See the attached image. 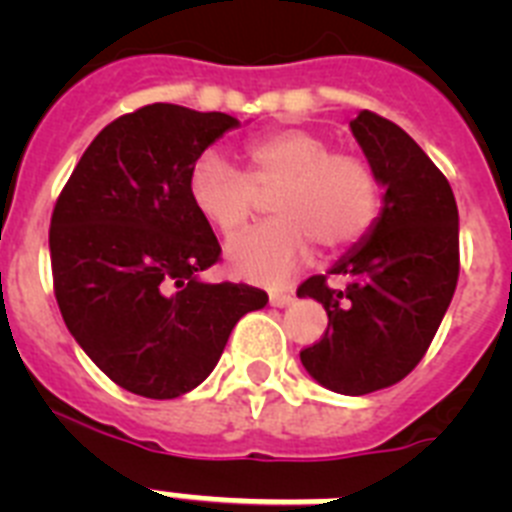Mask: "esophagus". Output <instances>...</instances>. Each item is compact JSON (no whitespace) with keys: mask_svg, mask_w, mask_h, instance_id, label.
<instances>
[{"mask_svg":"<svg viewBox=\"0 0 512 512\" xmlns=\"http://www.w3.org/2000/svg\"><path fill=\"white\" fill-rule=\"evenodd\" d=\"M289 302H292V295H289V292H279V289L269 292V305L271 307H287Z\"/></svg>","mask_w":512,"mask_h":512,"instance_id":"34e87169","label":"esophagus"}]
</instances>
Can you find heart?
Masks as SVG:
<instances>
[{
	"label": "heart",
	"instance_id": "obj_1",
	"mask_svg": "<svg viewBox=\"0 0 512 512\" xmlns=\"http://www.w3.org/2000/svg\"><path fill=\"white\" fill-rule=\"evenodd\" d=\"M269 197L271 217L228 246L233 274L251 282H282L312 251L354 246L372 230L382 187L374 166L302 128L259 135L243 146V171L205 153L189 171V200L202 220L233 238Z\"/></svg>",
	"mask_w": 512,
	"mask_h": 512
}]
</instances>
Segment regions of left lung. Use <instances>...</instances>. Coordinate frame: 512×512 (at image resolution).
I'll use <instances>...</instances> for the list:
<instances>
[{
	"instance_id": "1",
	"label": "left lung",
	"mask_w": 512,
	"mask_h": 512,
	"mask_svg": "<svg viewBox=\"0 0 512 512\" xmlns=\"http://www.w3.org/2000/svg\"><path fill=\"white\" fill-rule=\"evenodd\" d=\"M384 192L369 235L328 273L349 284L333 290L327 274L297 287L328 312V328L302 348V366L341 395L392 387L423 359L459 282V210L446 176L400 125L361 110L351 120Z\"/></svg>"
}]
</instances>
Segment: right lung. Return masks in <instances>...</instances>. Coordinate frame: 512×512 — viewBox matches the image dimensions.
Segmentation results:
<instances>
[{"label": "right lung", "instance_id": "right-lung-1", "mask_svg": "<svg viewBox=\"0 0 512 512\" xmlns=\"http://www.w3.org/2000/svg\"><path fill=\"white\" fill-rule=\"evenodd\" d=\"M238 120L146 104L112 120L79 158L51 215L63 323L122 390L171 400L205 382L230 330L269 302L251 284H207L220 261L189 200L194 161Z\"/></svg>", "mask_w": 512, "mask_h": 512}]
</instances>
